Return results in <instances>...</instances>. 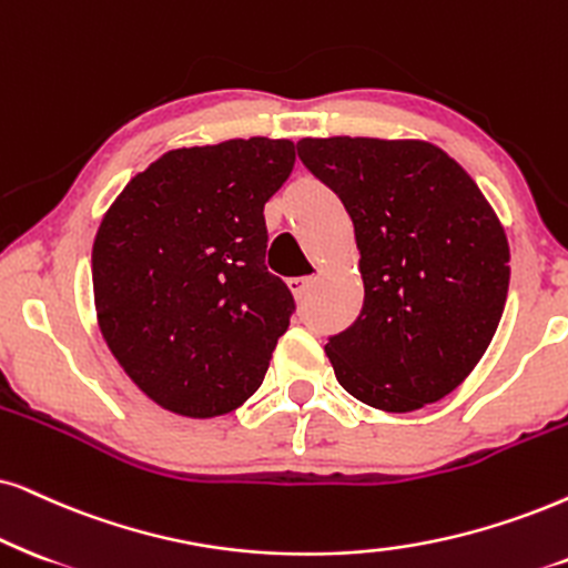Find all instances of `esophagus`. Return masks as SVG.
<instances>
[{
    "label": "esophagus",
    "instance_id": "esophagus-1",
    "mask_svg": "<svg viewBox=\"0 0 568 568\" xmlns=\"http://www.w3.org/2000/svg\"><path fill=\"white\" fill-rule=\"evenodd\" d=\"M308 285H312V277H291L288 280V288L293 291V296H296V298L306 296Z\"/></svg>",
    "mask_w": 568,
    "mask_h": 568
}]
</instances>
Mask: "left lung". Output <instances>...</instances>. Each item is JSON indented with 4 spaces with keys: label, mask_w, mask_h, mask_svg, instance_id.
Listing matches in <instances>:
<instances>
[{
    "label": "left lung",
    "mask_w": 568,
    "mask_h": 568,
    "mask_svg": "<svg viewBox=\"0 0 568 568\" xmlns=\"http://www.w3.org/2000/svg\"><path fill=\"white\" fill-rule=\"evenodd\" d=\"M298 160L346 206L364 304L327 337L335 377L385 412L456 390L504 314L508 241L477 183L425 141L304 139Z\"/></svg>",
    "instance_id": "obj_1"
}]
</instances>
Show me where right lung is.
I'll return each mask as SVG.
<instances>
[{
	"label": "right lung",
	"mask_w": 568,
	"mask_h": 568,
	"mask_svg": "<svg viewBox=\"0 0 568 568\" xmlns=\"http://www.w3.org/2000/svg\"><path fill=\"white\" fill-rule=\"evenodd\" d=\"M291 141L175 149L120 193L93 241L99 327L162 408L220 416L262 385L296 301L264 264V204L291 178Z\"/></svg>",
	"instance_id": "1"
}]
</instances>
